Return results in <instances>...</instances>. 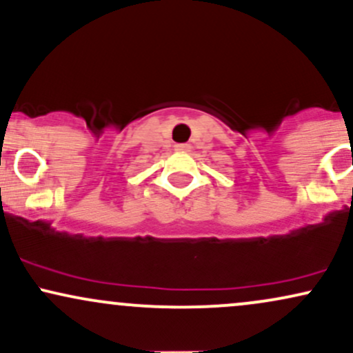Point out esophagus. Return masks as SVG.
I'll return each mask as SVG.
<instances>
[{
    "label": "esophagus",
    "mask_w": 353,
    "mask_h": 353,
    "mask_svg": "<svg viewBox=\"0 0 353 353\" xmlns=\"http://www.w3.org/2000/svg\"><path fill=\"white\" fill-rule=\"evenodd\" d=\"M174 149H176V151H182V152H188L189 149H190V145L189 144H176L174 145Z\"/></svg>",
    "instance_id": "34e87169"
}]
</instances>
